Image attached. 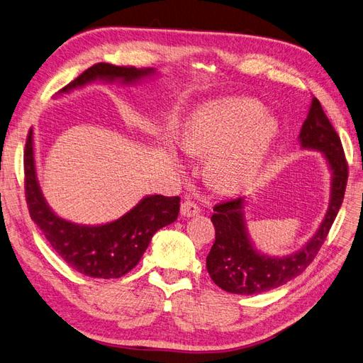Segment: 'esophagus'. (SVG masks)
Returning <instances> with one entry per match:
<instances>
[{
  "instance_id": "obj_1",
  "label": "esophagus",
  "mask_w": 363,
  "mask_h": 363,
  "mask_svg": "<svg viewBox=\"0 0 363 363\" xmlns=\"http://www.w3.org/2000/svg\"><path fill=\"white\" fill-rule=\"evenodd\" d=\"M199 211H201V209H199V206L191 201H185L181 203V216L182 217H194L199 214Z\"/></svg>"
}]
</instances>
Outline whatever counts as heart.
<instances>
[{
  "instance_id": "heart-1",
  "label": "heart",
  "mask_w": 363,
  "mask_h": 363,
  "mask_svg": "<svg viewBox=\"0 0 363 363\" xmlns=\"http://www.w3.org/2000/svg\"><path fill=\"white\" fill-rule=\"evenodd\" d=\"M276 134L274 122L259 104L245 98H220L199 107L179 134L189 155H208L206 174L218 190L247 185L264 164ZM177 160V152L169 147Z\"/></svg>"
}]
</instances>
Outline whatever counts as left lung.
<instances>
[{"label":"left lung","instance_id":"obj_1","mask_svg":"<svg viewBox=\"0 0 363 363\" xmlns=\"http://www.w3.org/2000/svg\"><path fill=\"white\" fill-rule=\"evenodd\" d=\"M303 150H318L330 172L327 211L318 229L294 253L270 256L256 249L247 229L242 197L214 206L211 217L216 242L206 256L208 273L214 284L233 294H261L301 274L317 256L344 201L348 167L344 149L317 98H312L308 118L298 134Z\"/></svg>","mask_w":363,"mask_h":363}]
</instances>
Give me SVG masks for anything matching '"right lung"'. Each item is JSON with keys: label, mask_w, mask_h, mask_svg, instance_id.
Segmentation results:
<instances>
[{"label": "right lung", "mask_w": 363, "mask_h": 363, "mask_svg": "<svg viewBox=\"0 0 363 363\" xmlns=\"http://www.w3.org/2000/svg\"><path fill=\"white\" fill-rule=\"evenodd\" d=\"M158 75L154 67L137 69L98 63L58 91V96L93 83L133 86ZM24 169L26 196L33 221L67 265L90 277L118 279L131 272L142 259L155 232L172 225L179 214L178 196L147 194L122 217L107 223L79 225L60 217L46 202L40 189L33 128L26 145Z\"/></svg>", "instance_id": "obj_1"}]
</instances>
